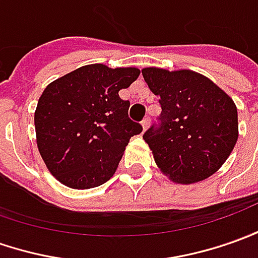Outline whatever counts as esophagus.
Here are the masks:
<instances>
[{
    "mask_svg": "<svg viewBox=\"0 0 258 258\" xmlns=\"http://www.w3.org/2000/svg\"><path fill=\"white\" fill-rule=\"evenodd\" d=\"M150 122H151V120H150L148 117H147V118H144L143 121H141V125H143V130H144V131H145V130L148 128V125H150Z\"/></svg>",
    "mask_w": 258,
    "mask_h": 258,
    "instance_id": "esophagus-1",
    "label": "esophagus"
}]
</instances>
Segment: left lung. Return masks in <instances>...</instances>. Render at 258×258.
Segmentation results:
<instances>
[{
	"instance_id": "8db88e82",
	"label": "left lung",
	"mask_w": 258,
	"mask_h": 258,
	"mask_svg": "<svg viewBox=\"0 0 258 258\" xmlns=\"http://www.w3.org/2000/svg\"><path fill=\"white\" fill-rule=\"evenodd\" d=\"M145 83L159 96V127L144 134L162 172L189 185L216 172L239 138L237 107L229 94L194 70L145 68Z\"/></svg>"
}]
</instances>
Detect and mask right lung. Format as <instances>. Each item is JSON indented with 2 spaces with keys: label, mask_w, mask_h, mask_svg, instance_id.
<instances>
[{
  "label": "right lung",
  "mask_w": 258,
  "mask_h": 258,
  "mask_svg": "<svg viewBox=\"0 0 258 258\" xmlns=\"http://www.w3.org/2000/svg\"><path fill=\"white\" fill-rule=\"evenodd\" d=\"M138 76L137 68L94 63L46 86L35 110L36 145L60 183L90 189L114 175L130 138L143 131L118 96Z\"/></svg>",
  "instance_id": "add662e5"
}]
</instances>
